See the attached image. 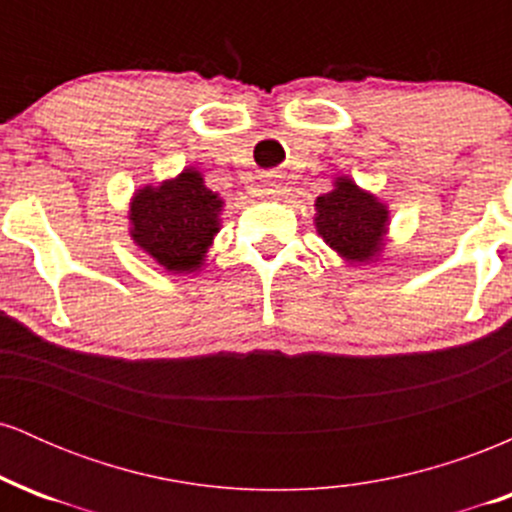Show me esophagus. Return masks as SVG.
<instances>
[{
    "label": "esophagus",
    "mask_w": 512,
    "mask_h": 512,
    "mask_svg": "<svg viewBox=\"0 0 512 512\" xmlns=\"http://www.w3.org/2000/svg\"><path fill=\"white\" fill-rule=\"evenodd\" d=\"M260 192H262V195L269 197V195H276V192H279V190H276V185H264Z\"/></svg>",
    "instance_id": "esophagus-1"
}]
</instances>
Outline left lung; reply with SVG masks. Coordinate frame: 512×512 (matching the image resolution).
I'll list each match as a JSON object with an SVG mask.
<instances>
[{"mask_svg":"<svg viewBox=\"0 0 512 512\" xmlns=\"http://www.w3.org/2000/svg\"><path fill=\"white\" fill-rule=\"evenodd\" d=\"M317 231L325 243L351 262L373 260L383 243L387 211L351 180L339 178L330 195L317 197Z\"/></svg>","mask_w":512,"mask_h":512,"instance_id":"1","label":"left lung"}]
</instances>
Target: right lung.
Segmentation results:
<instances>
[{
    "instance_id": "obj_1",
    "label": "right lung",
    "mask_w": 512,
    "mask_h": 512,
    "mask_svg": "<svg viewBox=\"0 0 512 512\" xmlns=\"http://www.w3.org/2000/svg\"><path fill=\"white\" fill-rule=\"evenodd\" d=\"M221 199L202 185L197 170H182L161 187H144L132 202V238L168 272L202 267L219 231Z\"/></svg>"
}]
</instances>
